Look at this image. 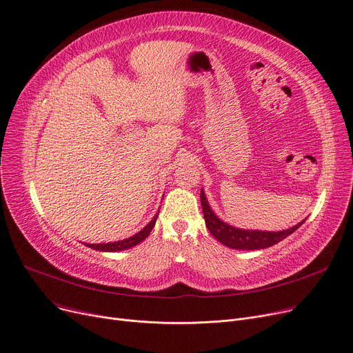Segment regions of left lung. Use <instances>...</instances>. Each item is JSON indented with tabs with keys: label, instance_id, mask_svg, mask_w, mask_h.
Wrapping results in <instances>:
<instances>
[{
	"label": "left lung",
	"instance_id": "left-lung-1",
	"mask_svg": "<svg viewBox=\"0 0 353 353\" xmlns=\"http://www.w3.org/2000/svg\"><path fill=\"white\" fill-rule=\"evenodd\" d=\"M200 201L203 208V216H205V221L209 232L219 240L220 243H223L225 246L232 249H239V250H259V249L270 248L276 243H279L281 240L286 239L294 230H298L306 220L305 219L296 226L286 230H281V232L243 230V229H237L225 223V221H221L213 213L203 189L200 190Z\"/></svg>",
	"mask_w": 353,
	"mask_h": 353
}]
</instances>
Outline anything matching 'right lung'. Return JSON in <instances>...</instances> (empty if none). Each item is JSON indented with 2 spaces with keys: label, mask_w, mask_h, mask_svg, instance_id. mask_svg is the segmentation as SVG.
Returning <instances> with one entry per match:
<instances>
[{
  "label": "right lung",
  "mask_w": 353,
  "mask_h": 353,
  "mask_svg": "<svg viewBox=\"0 0 353 353\" xmlns=\"http://www.w3.org/2000/svg\"><path fill=\"white\" fill-rule=\"evenodd\" d=\"M157 216H159V213H156V216L152 219L150 223H148L145 228H143V230H140L139 233H136V234L132 236V237L124 239V240H119V242H111V243H99V245L85 243V246H87V248H91V249H94V250H100V252H120V250H125V249L133 248V246L141 243L143 240H144L148 234H150L152 229H153L154 225H156Z\"/></svg>",
  "instance_id": "1"
}]
</instances>
